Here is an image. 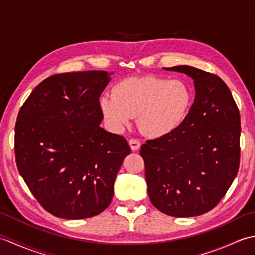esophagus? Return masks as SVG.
I'll use <instances>...</instances> for the list:
<instances>
[{"label":"esophagus","instance_id":"obj_1","mask_svg":"<svg viewBox=\"0 0 255 255\" xmlns=\"http://www.w3.org/2000/svg\"><path fill=\"white\" fill-rule=\"evenodd\" d=\"M129 145H130L132 151H138L140 147H141V143H140V141L137 139H130L129 140Z\"/></svg>","mask_w":255,"mask_h":255}]
</instances>
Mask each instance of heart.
Returning a JSON list of instances; mask_svg holds the SVG:
<instances>
[{
	"instance_id": "heart-1",
	"label": "heart",
	"mask_w": 255,
	"mask_h": 255,
	"mask_svg": "<svg viewBox=\"0 0 255 255\" xmlns=\"http://www.w3.org/2000/svg\"><path fill=\"white\" fill-rule=\"evenodd\" d=\"M192 101V92L183 81L147 75L121 81L113 95L101 97L100 106L114 131L123 130L138 116V126L145 136L161 138L184 123Z\"/></svg>"
}]
</instances>
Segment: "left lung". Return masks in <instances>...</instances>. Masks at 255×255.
Returning <instances> with one entry per match:
<instances>
[{"mask_svg":"<svg viewBox=\"0 0 255 255\" xmlns=\"http://www.w3.org/2000/svg\"><path fill=\"white\" fill-rule=\"evenodd\" d=\"M163 69L192 78L195 100L174 132L141 145L148 194L162 213L194 217L213 209L237 176L240 114L217 75L191 66Z\"/></svg>","mask_w":255,"mask_h":255,"instance_id":"obj_1","label":"left lung"}]
</instances>
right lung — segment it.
Instances as JSON below:
<instances>
[{"mask_svg": "<svg viewBox=\"0 0 255 255\" xmlns=\"http://www.w3.org/2000/svg\"><path fill=\"white\" fill-rule=\"evenodd\" d=\"M113 72L55 74L38 84L15 125L19 174L47 211L83 219L111 204L114 183L130 154L122 136L100 124V96Z\"/></svg>", "mask_w": 255, "mask_h": 255, "instance_id": "obj_1", "label": "right lung"}]
</instances>
